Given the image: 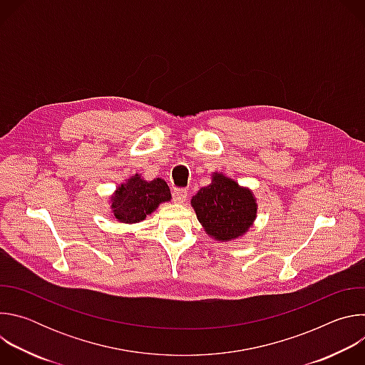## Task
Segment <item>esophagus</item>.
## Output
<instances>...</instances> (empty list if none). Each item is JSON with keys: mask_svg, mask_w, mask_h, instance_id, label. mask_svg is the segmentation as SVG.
<instances>
[{"mask_svg": "<svg viewBox=\"0 0 365 365\" xmlns=\"http://www.w3.org/2000/svg\"><path fill=\"white\" fill-rule=\"evenodd\" d=\"M187 197V190L186 189H175L173 190V200L176 203H183Z\"/></svg>", "mask_w": 365, "mask_h": 365, "instance_id": "obj_1", "label": "esophagus"}]
</instances>
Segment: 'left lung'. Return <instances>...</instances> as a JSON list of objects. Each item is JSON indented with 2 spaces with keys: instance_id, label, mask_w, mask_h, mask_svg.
Instances as JSON below:
<instances>
[{
  "instance_id": "8db88e82",
  "label": "left lung",
  "mask_w": 365,
  "mask_h": 365,
  "mask_svg": "<svg viewBox=\"0 0 365 365\" xmlns=\"http://www.w3.org/2000/svg\"><path fill=\"white\" fill-rule=\"evenodd\" d=\"M197 221L215 241H232L242 237L257 218L254 193L231 178L214 172L212 182L190 200Z\"/></svg>"
}]
</instances>
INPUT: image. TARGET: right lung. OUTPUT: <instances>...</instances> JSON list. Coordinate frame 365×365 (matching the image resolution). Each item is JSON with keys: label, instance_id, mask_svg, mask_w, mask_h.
Masks as SVG:
<instances>
[{"label": "right lung", "instance_id": "add662e5", "mask_svg": "<svg viewBox=\"0 0 365 365\" xmlns=\"http://www.w3.org/2000/svg\"><path fill=\"white\" fill-rule=\"evenodd\" d=\"M170 199V189L163 179L144 180L141 175L135 173L117 187L110 196V203L118 222L137 224L158 210L160 203Z\"/></svg>", "mask_w": 365, "mask_h": 365}]
</instances>
